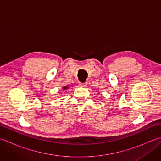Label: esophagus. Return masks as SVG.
Here are the masks:
<instances>
[{"label":"esophagus","instance_id":"34e87169","mask_svg":"<svg viewBox=\"0 0 161 161\" xmlns=\"http://www.w3.org/2000/svg\"><path fill=\"white\" fill-rule=\"evenodd\" d=\"M79 86L80 87H86L87 86V84L86 83H81L80 82L79 83Z\"/></svg>","mask_w":161,"mask_h":161}]
</instances>
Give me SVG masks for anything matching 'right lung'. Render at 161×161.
Wrapping results in <instances>:
<instances>
[{"instance_id": "add662e5", "label": "right lung", "mask_w": 161, "mask_h": 161, "mask_svg": "<svg viewBox=\"0 0 161 161\" xmlns=\"http://www.w3.org/2000/svg\"><path fill=\"white\" fill-rule=\"evenodd\" d=\"M68 88H69V86H64L62 87V89H61V90H63V91L66 90V89H68Z\"/></svg>"}]
</instances>
